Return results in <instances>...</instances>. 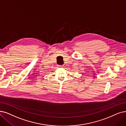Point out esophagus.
<instances>
[{"mask_svg":"<svg viewBox=\"0 0 126 126\" xmlns=\"http://www.w3.org/2000/svg\"><path fill=\"white\" fill-rule=\"evenodd\" d=\"M59 67H63V66H62V65H59Z\"/></svg>","mask_w":126,"mask_h":126,"instance_id":"obj_1","label":"esophagus"}]
</instances>
